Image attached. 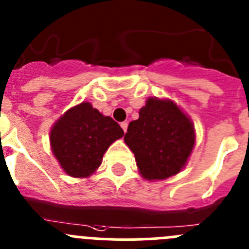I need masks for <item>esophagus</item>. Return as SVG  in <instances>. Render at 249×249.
<instances>
[{
  "mask_svg": "<svg viewBox=\"0 0 249 249\" xmlns=\"http://www.w3.org/2000/svg\"><path fill=\"white\" fill-rule=\"evenodd\" d=\"M120 126H122V129L124 130V132H126V130H127V123L126 122H123L122 124H120Z\"/></svg>",
  "mask_w": 249,
  "mask_h": 249,
  "instance_id": "obj_1",
  "label": "esophagus"
}]
</instances>
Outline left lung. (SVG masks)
Instances as JSON below:
<instances>
[{"label": "left lung", "instance_id": "8db88e82", "mask_svg": "<svg viewBox=\"0 0 249 249\" xmlns=\"http://www.w3.org/2000/svg\"><path fill=\"white\" fill-rule=\"evenodd\" d=\"M124 141L145 179H167L187 164L195 143L194 125L174 102L148 98Z\"/></svg>", "mask_w": 249, "mask_h": 249}]
</instances>
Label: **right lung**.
<instances>
[{
    "mask_svg": "<svg viewBox=\"0 0 249 249\" xmlns=\"http://www.w3.org/2000/svg\"><path fill=\"white\" fill-rule=\"evenodd\" d=\"M124 131L88 102L69 109L53 125L50 145L61 168L75 178H87L101 166L109 146Z\"/></svg>",
    "mask_w": 249,
    "mask_h": 249,
    "instance_id": "1",
    "label": "right lung"
}]
</instances>
